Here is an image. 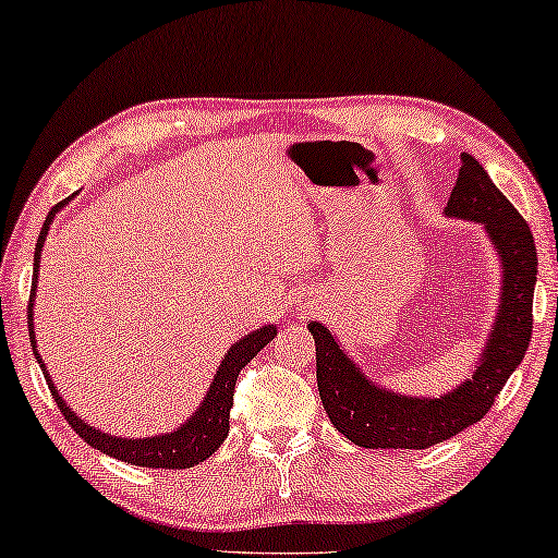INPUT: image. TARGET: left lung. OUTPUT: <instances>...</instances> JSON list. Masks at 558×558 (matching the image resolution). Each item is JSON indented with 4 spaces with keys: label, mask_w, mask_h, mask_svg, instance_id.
I'll return each mask as SVG.
<instances>
[{
    "label": "left lung",
    "mask_w": 558,
    "mask_h": 558,
    "mask_svg": "<svg viewBox=\"0 0 558 558\" xmlns=\"http://www.w3.org/2000/svg\"><path fill=\"white\" fill-rule=\"evenodd\" d=\"M445 213L449 218L483 223L502 264L498 317L472 378L439 399L391 393L365 378L325 325H307L317 345L319 399L335 429L357 447L426 449L454 437L490 411L495 396L529 350L538 271L529 223L468 151H462V167Z\"/></svg>",
    "instance_id": "obj_1"
}]
</instances>
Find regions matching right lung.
Wrapping results in <instances>:
<instances>
[{
  "label": "right lung",
  "instance_id": "right-lung-1",
  "mask_svg": "<svg viewBox=\"0 0 558 558\" xmlns=\"http://www.w3.org/2000/svg\"><path fill=\"white\" fill-rule=\"evenodd\" d=\"M73 197V195H71ZM71 197L60 201L56 208L48 213L45 218L40 239H37L35 246V271H33V292H29V304H27V327H29V342H33L35 357L40 363V368L45 373V380H48V388L56 399L60 414L65 416V422L71 424V429L78 434L81 439H86L90 447L98 449V452L117 457L121 462L129 464H140V468H155V470H185V468H195L203 460L216 452V449L223 445V439L228 437V416H231V407H233V391H235V380H239V373L243 371V365H248L254 361V355L262 350L264 345H269L277 335V327L274 325H264L262 330H254L246 338H241L239 342H233L228 348V353L223 361H220L216 376H213L210 391L205 393V399L201 403V409L195 411L193 416L187 418L185 424H180L174 432L167 434H157V437H144V439H121V437H111L96 426H90L78 418L71 411V407L63 401V396L58 393L56 384L50 380V373L45 368L40 353H37L35 345V332H33V302H35V289H37V269H40V251L43 243L48 239V228L56 218V213L68 205Z\"/></svg>",
  "mask_w": 558,
  "mask_h": 558
}]
</instances>
